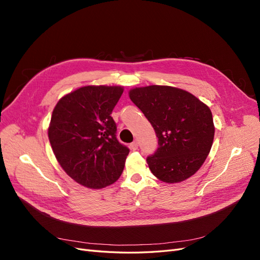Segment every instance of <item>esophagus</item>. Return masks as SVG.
<instances>
[{
	"instance_id": "obj_1",
	"label": "esophagus",
	"mask_w": 260,
	"mask_h": 260,
	"mask_svg": "<svg viewBox=\"0 0 260 260\" xmlns=\"http://www.w3.org/2000/svg\"><path fill=\"white\" fill-rule=\"evenodd\" d=\"M138 141H135V142H132L131 144H130V148L132 149V151H137L138 149Z\"/></svg>"
}]
</instances>
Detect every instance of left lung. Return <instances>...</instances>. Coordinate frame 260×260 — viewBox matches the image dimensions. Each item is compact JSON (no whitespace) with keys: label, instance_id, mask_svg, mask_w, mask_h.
Returning a JSON list of instances; mask_svg holds the SVG:
<instances>
[{"label":"left lung","instance_id":"left-lung-1","mask_svg":"<svg viewBox=\"0 0 260 260\" xmlns=\"http://www.w3.org/2000/svg\"><path fill=\"white\" fill-rule=\"evenodd\" d=\"M129 96L151 122L158 147L146 161L152 174L167 183L193 176L207 158L215 136L209 107L187 91L148 85Z\"/></svg>","mask_w":260,"mask_h":260}]
</instances>
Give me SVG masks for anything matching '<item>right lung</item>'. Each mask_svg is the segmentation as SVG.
<instances>
[{"mask_svg": "<svg viewBox=\"0 0 260 260\" xmlns=\"http://www.w3.org/2000/svg\"><path fill=\"white\" fill-rule=\"evenodd\" d=\"M121 86L86 85L62 96L55 106L49 139L55 157L77 183L102 188L122 174L129 148L116 138L111 116Z\"/></svg>", "mask_w": 260, "mask_h": 260, "instance_id": "1", "label": "right lung"}]
</instances>
